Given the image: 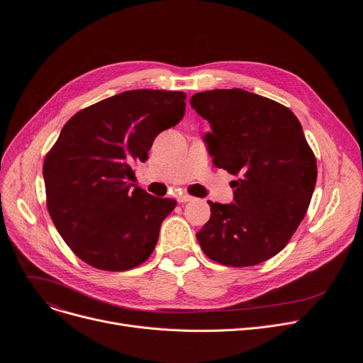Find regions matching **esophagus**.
Segmentation results:
<instances>
[{"label": "esophagus", "instance_id": "esophagus-1", "mask_svg": "<svg viewBox=\"0 0 363 363\" xmlns=\"http://www.w3.org/2000/svg\"><path fill=\"white\" fill-rule=\"evenodd\" d=\"M178 203H188V201H191L193 200V197L191 196H188V194H181V196H178Z\"/></svg>", "mask_w": 363, "mask_h": 363}]
</instances>
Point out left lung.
<instances>
[{"mask_svg":"<svg viewBox=\"0 0 363 363\" xmlns=\"http://www.w3.org/2000/svg\"><path fill=\"white\" fill-rule=\"evenodd\" d=\"M189 104L211 123L204 140L213 164L238 177L231 182L235 203L208 201L211 219L197 233L201 250L235 268L274 257L306 215L318 177L298 119L240 88L197 92Z\"/></svg>","mask_w":363,"mask_h":363,"instance_id":"obj_1","label":"left lung"}]
</instances>
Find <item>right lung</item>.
Returning <instances> with one entry per match:
<instances>
[{"mask_svg": "<svg viewBox=\"0 0 363 363\" xmlns=\"http://www.w3.org/2000/svg\"><path fill=\"white\" fill-rule=\"evenodd\" d=\"M181 91L133 89L79 110L44 160L48 213L70 250L95 269L137 268L155 250L177 201L130 189L133 166L179 123Z\"/></svg>", "mask_w": 363, "mask_h": 363, "instance_id": "right-lung-1", "label": "right lung"}]
</instances>
